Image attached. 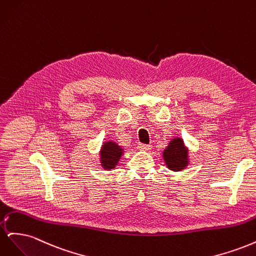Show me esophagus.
I'll return each instance as SVG.
<instances>
[{
	"label": "esophagus",
	"mask_w": 256,
	"mask_h": 256,
	"mask_svg": "<svg viewBox=\"0 0 256 256\" xmlns=\"http://www.w3.org/2000/svg\"><path fill=\"white\" fill-rule=\"evenodd\" d=\"M138 148H140L141 150H145V152H148L152 150V145L150 144H143V143H140L138 144Z\"/></svg>",
	"instance_id": "esophagus-1"
}]
</instances>
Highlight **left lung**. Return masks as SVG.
<instances>
[{
	"mask_svg": "<svg viewBox=\"0 0 256 256\" xmlns=\"http://www.w3.org/2000/svg\"><path fill=\"white\" fill-rule=\"evenodd\" d=\"M164 159L166 166L172 171H182L189 164L188 150L180 138H175L164 150Z\"/></svg>",
	"mask_w": 256,
	"mask_h": 256,
	"instance_id": "obj_1",
	"label": "left lung"
}]
</instances>
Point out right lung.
<instances>
[{
  "label": "right lung",
  "mask_w": 256,
  "mask_h": 256,
  "mask_svg": "<svg viewBox=\"0 0 256 256\" xmlns=\"http://www.w3.org/2000/svg\"><path fill=\"white\" fill-rule=\"evenodd\" d=\"M122 154V148L115 142H104L100 150V164L104 170L114 168Z\"/></svg>",
  "instance_id": "obj_1"
}]
</instances>
